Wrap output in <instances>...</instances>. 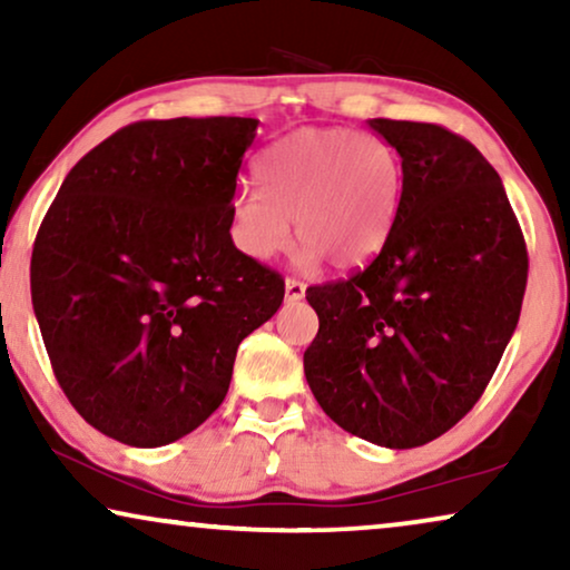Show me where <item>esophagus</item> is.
I'll return each mask as SVG.
<instances>
[{
	"mask_svg": "<svg viewBox=\"0 0 570 570\" xmlns=\"http://www.w3.org/2000/svg\"><path fill=\"white\" fill-rule=\"evenodd\" d=\"M303 295H306V285H303L301 279L287 277L285 279V301L287 303H298V301H303Z\"/></svg>",
	"mask_w": 570,
	"mask_h": 570,
	"instance_id": "1",
	"label": "esophagus"
}]
</instances>
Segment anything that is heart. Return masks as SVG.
Wrapping results in <instances>:
<instances>
[{
    "mask_svg": "<svg viewBox=\"0 0 570 570\" xmlns=\"http://www.w3.org/2000/svg\"><path fill=\"white\" fill-rule=\"evenodd\" d=\"M262 189L233 197L230 236L246 256L269 262L291 246L293 220L306 240L303 267L330 259L353 269L368 264L392 236L404 170L376 135L330 127L298 129L262 155Z\"/></svg>",
    "mask_w": 570,
    "mask_h": 570,
    "instance_id": "b5f03b06",
    "label": "heart"
}]
</instances>
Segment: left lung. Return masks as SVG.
Segmentation results:
<instances>
[{"label":"left lung","mask_w":570,"mask_h":570,"mask_svg":"<svg viewBox=\"0 0 570 570\" xmlns=\"http://www.w3.org/2000/svg\"><path fill=\"white\" fill-rule=\"evenodd\" d=\"M400 153L392 236L368 267L314 285L303 353L316 402L386 449L439 439L474 407L519 324L527 244L495 168L439 124L371 119Z\"/></svg>","instance_id":"1"}]
</instances>
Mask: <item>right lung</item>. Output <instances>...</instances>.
Segmentation results:
<instances>
[{
	"instance_id": "obj_1",
	"label": "right lung",
	"mask_w": 570,
	"mask_h": 570,
	"mask_svg": "<svg viewBox=\"0 0 570 570\" xmlns=\"http://www.w3.org/2000/svg\"><path fill=\"white\" fill-rule=\"evenodd\" d=\"M256 119L137 121L69 170L33 244L30 295L53 376L127 446L184 439L220 407L236 350L285 298L238 252L230 205Z\"/></svg>"
}]
</instances>
